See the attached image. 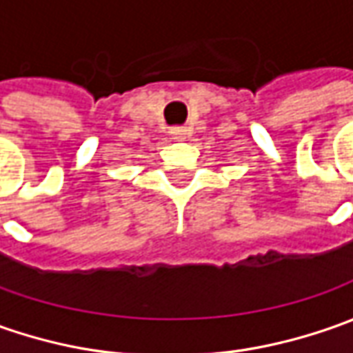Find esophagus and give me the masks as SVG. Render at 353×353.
<instances>
[{
	"instance_id": "34e87169",
	"label": "esophagus",
	"mask_w": 353,
	"mask_h": 353,
	"mask_svg": "<svg viewBox=\"0 0 353 353\" xmlns=\"http://www.w3.org/2000/svg\"><path fill=\"white\" fill-rule=\"evenodd\" d=\"M186 135H188V133H186V129L184 128L170 129V137H172V139H176V141H183V139H186Z\"/></svg>"
}]
</instances>
